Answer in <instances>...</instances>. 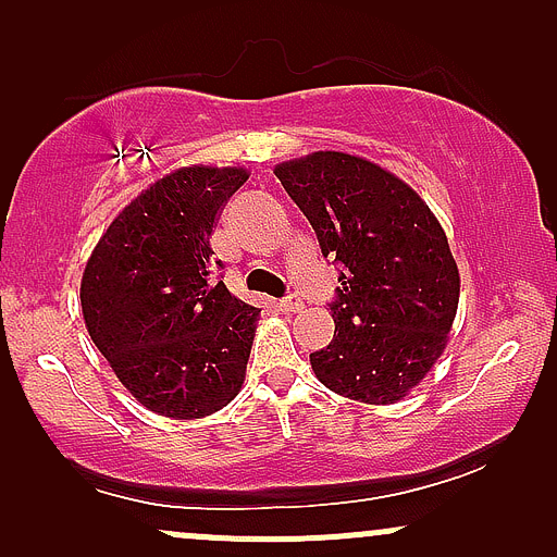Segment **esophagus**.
<instances>
[{
    "instance_id": "obj_1",
    "label": "esophagus",
    "mask_w": 557,
    "mask_h": 557,
    "mask_svg": "<svg viewBox=\"0 0 557 557\" xmlns=\"http://www.w3.org/2000/svg\"><path fill=\"white\" fill-rule=\"evenodd\" d=\"M280 309L287 311V314H293V311H300V309H304V298L296 296V293H293V296H285L283 300H280Z\"/></svg>"
}]
</instances>
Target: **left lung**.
Masks as SVG:
<instances>
[{"label":"left lung","instance_id":"1","mask_svg":"<svg viewBox=\"0 0 557 557\" xmlns=\"http://www.w3.org/2000/svg\"><path fill=\"white\" fill-rule=\"evenodd\" d=\"M337 267L335 337L311 354L324 387L385 406L443 354L458 309V267L417 190L367 159L317 151L274 170Z\"/></svg>","mask_w":557,"mask_h":557}]
</instances>
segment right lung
<instances>
[{"mask_svg": "<svg viewBox=\"0 0 557 557\" xmlns=\"http://www.w3.org/2000/svg\"><path fill=\"white\" fill-rule=\"evenodd\" d=\"M246 181V170L216 168L162 177L123 209L83 272L88 335L159 417H209L243 385L259 309L222 283L209 235Z\"/></svg>", "mask_w": 557, "mask_h": 557, "instance_id": "obj_1", "label": "right lung"}]
</instances>
